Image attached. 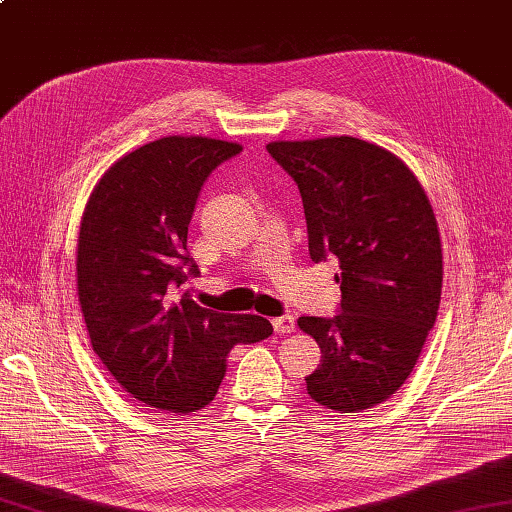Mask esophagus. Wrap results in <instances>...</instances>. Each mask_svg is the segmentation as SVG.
Instances as JSON below:
<instances>
[{"mask_svg":"<svg viewBox=\"0 0 512 512\" xmlns=\"http://www.w3.org/2000/svg\"><path fill=\"white\" fill-rule=\"evenodd\" d=\"M273 328L277 335H288L295 330V317L293 315H284V317H275L273 319Z\"/></svg>","mask_w":512,"mask_h":512,"instance_id":"obj_1","label":"esophagus"}]
</instances>
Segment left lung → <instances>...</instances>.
<instances>
[{
  "mask_svg": "<svg viewBox=\"0 0 512 512\" xmlns=\"http://www.w3.org/2000/svg\"><path fill=\"white\" fill-rule=\"evenodd\" d=\"M266 148L302 193L310 259L333 255L342 268V313L297 319L322 348L306 390L337 413H362L397 393L435 326L444 259L433 206L402 159L364 139Z\"/></svg>",
  "mask_w": 512,
  "mask_h": 512,
  "instance_id": "obj_1",
  "label": "left lung"
}]
</instances>
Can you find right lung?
Instances as JSON below:
<instances>
[{"instance_id": "obj_1", "label": "right lung", "mask_w": 512, "mask_h": 512, "mask_svg": "<svg viewBox=\"0 0 512 512\" xmlns=\"http://www.w3.org/2000/svg\"><path fill=\"white\" fill-rule=\"evenodd\" d=\"M242 146L168 135L110 166L90 193L77 239V295L95 355L146 406L188 415L217 395L235 344L273 335L259 315L190 299L199 270L184 250L206 177Z\"/></svg>"}]
</instances>
